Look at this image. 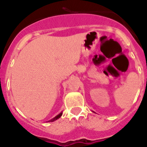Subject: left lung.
<instances>
[{"label": "left lung", "instance_id": "1", "mask_svg": "<svg viewBox=\"0 0 147 147\" xmlns=\"http://www.w3.org/2000/svg\"><path fill=\"white\" fill-rule=\"evenodd\" d=\"M93 113H95V112H93Z\"/></svg>", "mask_w": 147, "mask_h": 147}]
</instances>
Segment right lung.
Instances as JSON below:
<instances>
[{
    "instance_id": "right-lung-1",
    "label": "right lung",
    "mask_w": 147,
    "mask_h": 147,
    "mask_svg": "<svg viewBox=\"0 0 147 147\" xmlns=\"http://www.w3.org/2000/svg\"><path fill=\"white\" fill-rule=\"evenodd\" d=\"M62 112H61L60 113L58 114L57 115H56L55 117L53 118L52 119H51V120H49V122H53V121H54L57 120L58 119H59V118H60L61 116H62Z\"/></svg>"
}]
</instances>
